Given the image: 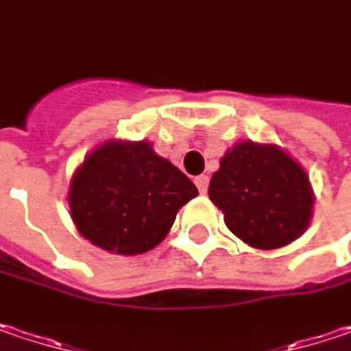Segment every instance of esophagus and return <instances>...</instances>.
Returning <instances> with one entry per match:
<instances>
[{
    "label": "esophagus",
    "mask_w": 351,
    "mask_h": 351,
    "mask_svg": "<svg viewBox=\"0 0 351 351\" xmlns=\"http://www.w3.org/2000/svg\"><path fill=\"white\" fill-rule=\"evenodd\" d=\"M195 185H197L199 193H207V187H209V178H207V176H199V178H195Z\"/></svg>",
    "instance_id": "1"
}]
</instances>
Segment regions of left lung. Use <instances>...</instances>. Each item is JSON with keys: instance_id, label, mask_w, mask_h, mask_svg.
<instances>
[{"instance_id": "8db88e82", "label": "left lung", "mask_w": 351, "mask_h": 351, "mask_svg": "<svg viewBox=\"0 0 351 351\" xmlns=\"http://www.w3.org/2000/svg\"><path fill=\"white\" fill-rule=\"evenodd\" d=\"M209 199L241 241L267 251L302 235L314 205L306 171L280 148L254 142H241L221 158Z\"/></svg>"}]
</instances>
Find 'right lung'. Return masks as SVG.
<instances>
[{
  "label": "right lung",
  "mask_w": 351,
  "mask_h": 351,
  "mask_svg": "<svg viewBox=\"0 0 351 351\" xmlns=\"http://www.w3.org/2000/svg\"><path fill=\"white\" fill-rule=\"evenodd\" d=\"M197 187L148 142H106L77 169L69 205L80 235L118 254L154 249Z\"/></svg>",
  "instance_id": "1"
}]
</instances>
